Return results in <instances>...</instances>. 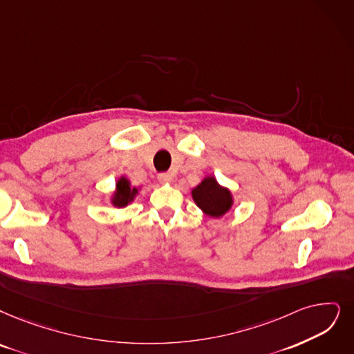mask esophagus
Returning <instances> with one entry per match:
<instances>
[{
	"label": "esophagus",
	"instance_id": "1",
	"mask_svg": "<svg viewBox=\"0 0 354 354\" xmlns=\"http://www.w3.org/2000/svg\"><path fill=\"white\" fill-rule=\"evenodd\" d=\"M158 180L161 181V183H169L173 180V176L169 174V173H160L158 174Z\"/></svg>",
	"mask_w": 354,
	"mask_h": 354
}]
</instances>
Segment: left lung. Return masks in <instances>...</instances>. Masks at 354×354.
<instances>
[{
    "label": "left lung",
    "mask_w": 354,
    "mask_h": 354,
    "mask_svg": "<svg viewBox=\"0 0 354 354\" xmlns=\"http://www.w3.org/2000/svg\"><path fill=\"white\" fill-rule=\"evenodd\" d=\"M196 205L205 214L214 218H219L230 210L232 205V197L230 190L221 187L214 177L205 178L199 186L192 192Z\"/></svg>",
    "instance_id": "left-lung-1"
}]
</instances>
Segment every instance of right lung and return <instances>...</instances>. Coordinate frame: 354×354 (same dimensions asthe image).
<instances>
[{"label": "right lung", "mask_w": 354, "mask_h": 354, "mask_svg": "<svg viewBox=\"0 0 354 354\" xmlns=\"http://www.w3.org/2000/svg\"><path fill=\"white\" fill-rule=\"evenodd\" d=\"M136 193H138V190L135 187L133 189L129 187V181L128 180L120 178L118 181V192H116L115 199H113V203H115V206H119V207L126 206L133 199V196Z\"/></svg>", "instance_id": "add662e5"}]
</instances>
